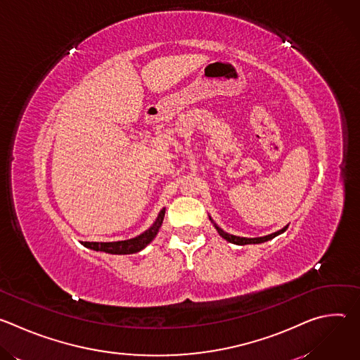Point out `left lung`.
<instances>
[{
  "label": "left lung",
  "instance_id": "left-lung-1",
  "mask_svg": "<svg viewBox=\"0 0 360 360\" xmlns=\"http://www.w3.org/2000/svg\"><path fill=\"white\" fill-rule=\"evenodd\" d=\"M211 219V218H210ZM212 221V219H211ZM215 228H217V231H218V233L224 238V239H226L228 242H231V243H236V245H249V243H262V242H266V240H271V239H274L275 236H278V235H281V233H283L286 229H288V226H285V228H282L281 231H278V232H274V233H271V235H266V236H261V238H240V236H235V235H231V233H226L225 231H222L219 226H217V224H215Z\"/></svg>",
  "mask_w": 360,
  "mask_h": 360
}]
</instances>
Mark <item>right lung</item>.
Returning <instances> with one entry per match:
<instances>
[{"label": "right lung", "mask_w": 360, "mask_h": 360, "mask_svg": "<svg viewBox=\"0 0 360 360\" xmlns=\"http://www.w3.org/2000/svg\"><path fill=\"white\" fill-rule=\"evenodd\" d=\"M165 217V208L160 212L155 224H153L149 229H146L143 233L132 238V239H127V240H118V242H82L84 246L94 249V250H101L105 253H111V255H129V253H136L139 250H142L148 243L152 242V239L157 236L162 221Z\"/></svg>", "instance_id": "right-lung-1"}]
</instances>
